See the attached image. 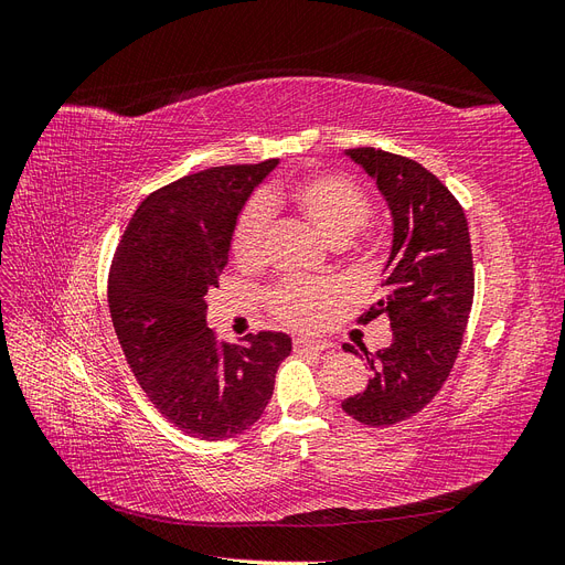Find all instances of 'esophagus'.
Returning a JSON list of instances; mask_svg holds the SVG:
<instances>
[{
	"label": "esophagus",
	"mask_w": 565,
	"mask_h": 565,
	"mask_svg": "<svg viewBox=\"0 0 565 565\" xmlns=\"http://www.w3.org/2000/svg\"><path fill=\"white\" fill-rule=\"evenodd\" d=\"M292 344H295L297 353H309V351L320 353V351H328L330 349L328 341H318V339H309V337H295Z\"/></svg>",
	"instance_id": "obj_1"
}]
</instances>
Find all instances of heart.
<instances>
[{
    "instance_id": "obj_1",
    "label": "heart",
    "mask_w": 565,
    "mask_h": 565,
    "mask_svg": "<svg viewBox=\"0 0 565 565\" xmlns=\"http://www.w3.org/2000/svg\"><path fill=\"white\" fill-rule=\"evenodd\" d=\"M280 195L266 191L241 212L231 235L233 259L243 268L262 266L270 231V207ZM295 210L318 228L330 243H347L361 231L372 214L370 198L353 181L337 174H316L295 183L289 191ZM339 299V285L322 278L282 280L266 292V303L278 320L297 328H313Z\"/></svg>"
}]
</instances>
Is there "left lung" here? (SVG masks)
I'll return each mask as SVG.
<instances>
[{
	"instance_id": "8db88e82",
	"label": "left lung",
	"mask_w": 565,
	"mask_h": 565,
	"mask_svg": "<svg viewBox=\"0 0 565 565\" xmlns=\"http://www.w3.org/2000/svg\"><path fill=\"white\" fill-rule=\"evenodd\" d=\"M347 156L377 181L393 216L386 295L358 318L386 316L393 341L374 353L361 344L372 377L341 407L367 426H391L417 415L450 377L473 303L471 237L457 198L419 162L374 148ZM344 351L358 355L351 344Z\"/></svg>"
}]
</instances>
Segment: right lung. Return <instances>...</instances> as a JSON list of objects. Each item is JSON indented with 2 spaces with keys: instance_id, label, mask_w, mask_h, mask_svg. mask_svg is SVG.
I'll use <instances>...</instances> for the list:
<instances>
[{
  "instance_id": "right-lung-1",
  "label": "right lung",
  "mask_w": 565,
  "mask_h": 565,
  "mask_svg": "<svg viewBox=\"0 0 565 565\" xmlns=\"http://www.w3.org/2000/svg\"><path fill=\"white\" fill-rule=\"evenodd\" d=\"M278 160L212 167L150 193L113 256L108 306L127 363L158 413L188 436L224 440L264 415L292 351L282 332L218 341L207 292L228 264L245 200Z\"/></svg>"
}]
</instances>
